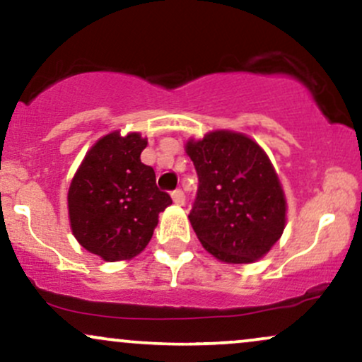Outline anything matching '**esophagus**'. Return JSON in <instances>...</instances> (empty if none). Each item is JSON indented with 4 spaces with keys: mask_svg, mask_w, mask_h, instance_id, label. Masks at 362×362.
Instances as JSON below:
<instances>
[{
    "mask_svg": "<svg viewBox=\"0 0 362 362\" xmlns=\"http://www.w3.org/2000/svg\"><path fill=\"white\" fill-rule=\"evenodd\" d=\"M172 199H173V202H175L177 206H184V202H185V194H184V190H182V189L173 190V192H172Z\"/></svg>",
    "mask_w": 362,
    "mask_h": 362,
    "instance_id": "34e87169",
    "label": "esophagus"
}]
</instances>
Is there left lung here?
Masks as SVG:
<instances>
[{"instance_id": "1", "label": "left lung", "mask_w": 362, "mask_h": 362, "mask_svg": "<svg viewBox=\"0 0 362 362\" xmlns=\"http://www.w3.org/2000/svg\"><path fill=\"white\" fill-rule=\"evenodd\" d=\"M199 177L189 219L199 242L226 264H250L286 226V199L271 160L255 141L214 131L185 146Z\"/></svg>"}]
</instances>
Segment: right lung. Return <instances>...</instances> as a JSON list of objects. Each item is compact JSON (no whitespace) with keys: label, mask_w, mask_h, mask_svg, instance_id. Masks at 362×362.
Segmentation results:
<instances>
[{"label":"right lung","mask_w":362,"mask_h":362,"mask_svg":"<svg viewBox=\"0 0 362 362\" xmlns=\"http://www.w3.org/2000/svg\"><path fill=\"white\" fill-rule=\"evenodd\" d=\"M148 141L138 132H110L91 146L68 192L74 238L107 262L129 260L146 248L158 214L172 204L156 187L155 170L141 163Z\"/></svg>","instance_id":"obj_1"}]
</instances>
